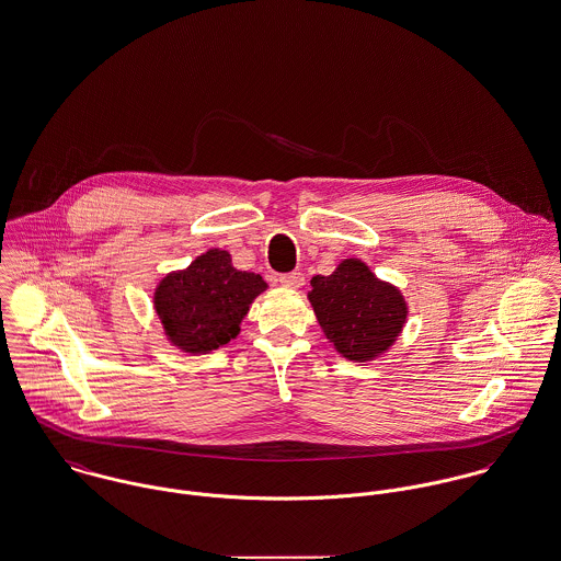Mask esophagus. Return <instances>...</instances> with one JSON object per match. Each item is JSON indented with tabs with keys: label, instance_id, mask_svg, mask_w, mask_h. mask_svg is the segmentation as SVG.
<instances>
[{
	"label": "esophagus",
	"instance_id": "obj_1",
	"mask_svg": "<svg viewBox=\"0 0 561 561\" xmlns=\"http://www.w3.org/2000/svg\"><path fill=\"white\" fill-rule=\"evenodd\" d=\"M280 285L289 287V289H298L305 285V274L302 272H289V274H280Z\"/></svg>",
	"mask_w": 561,
	"mask_h": 561
}]
</instances>
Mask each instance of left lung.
I'll return each mask as SVG.
<instances>
[{
	"label": "left lung",
	"instance_id": "obj_1",
	"mask_svg": "<svg viewBox=\"0 0 561 561\" xmlns=\"http://www.w3.org/2000/svg\"><path fill=\"white\" fill-rule=\"evenodd\" d=\"M308 300L325 339L352 362L383 356L408 321L401 289L356 256L343 259L330 276H312Z\"/></svg>",
	"mask_w": 561,
	"mask_h": 561
}]
</instances>
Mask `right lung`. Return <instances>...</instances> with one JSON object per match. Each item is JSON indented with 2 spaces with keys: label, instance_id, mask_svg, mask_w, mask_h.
Wrapping results in <instances>:
<instances>
[{
  "label": "right lung",
  "instance_id": "1",
  "mask_svg": "<svg viewBox=\"0 0 561 561\" xmlns=\"http://www.w3.org/2000/svg\"><path fill=\"white\" fill-rule=\"evenodd\" d=\"M267 283L209 249L188 267L169 272L153 291V310L167 341L186 354H209L240 334V323Z\"/></svg>",
  "mask_w": 561,
  "mask_h": 561
}]
</instances>
